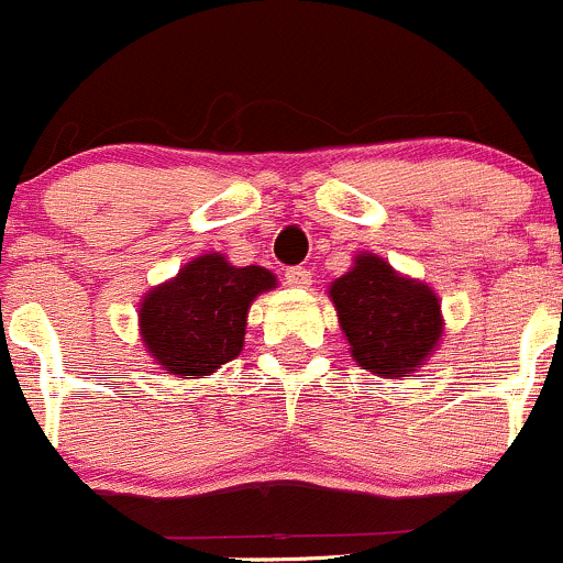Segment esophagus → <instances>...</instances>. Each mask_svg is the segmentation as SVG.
<instances>
[{"instance_id":"esophagus-1","label":"esophagus","mask_w":563,"mask_h":563,"mask_svg":"<svg viewBox=\"0 0 563 563\" xmlns=\"http://www.w3.org/2000/svg\"><path fill=\"white\" fill-rule=\"evenodd\" d=\"M310 277H313V275H310L308 266H288V269H286V283L291 288H308L310 283H313Z\"/></svg>"}]
</instances>
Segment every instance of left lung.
<instances>
[{
    "label": "left lung",
    "instance_id": "8db88e82",
    "mask_svg": "<svg viewBox=\"0 0 563 563\" xmlns=\"http://www.w3.org/2000/svg\"><path fill=\"white\" fill-rule=\"evenodd\" d=\"M351 356L378 376L422 365L441 338V305L424 283L395 275L387 261L356 255L354 269L329 288Z\"/></svg>",
    "mask_w": 563,
    "mask_h": 563
}]
</instances>
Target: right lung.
<instances>
[{
  "mask_svg": "<svg viewBox=\"0 0 563 563\" xmlns=\"http://www.w3.org/2000/svg\"><path fill=\"white\" fill-rule=\"evenodd\" d=\"M264 266H231L220 253L190 261L141 302V338L174 376H207L245 343L247 308L275 288Z\"/></svg>",
  "mask_w": 563,
  "mask_h": 563,
  "instance_id": "1",
  "label": "right lung"
}]
</instances>
